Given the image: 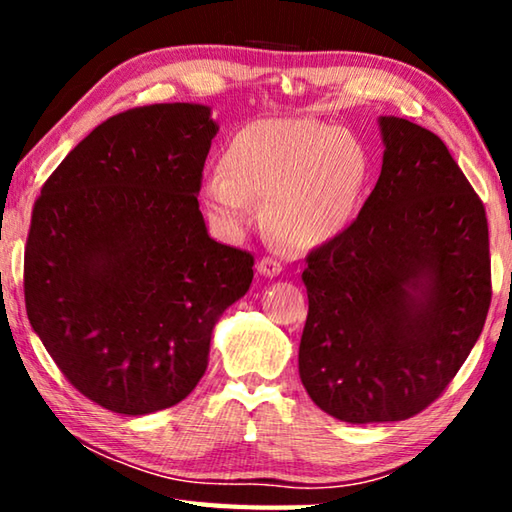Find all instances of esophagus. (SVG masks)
<instances>
[{
  "mask_svg": "<svg viewBox=\"0 0 512 512\" xmlns=\"http://www.w3.org/2000/svg\"><path fill=\"white\" fill-rule=\"evenodd\" d=\"M257 271L262 273V275H266V277H275V275L282 273V264L277 262V259H273V257H262L257 262Z\"/></svg>",
  "mask_w": 512,
  "mask_h": 512,
  "instance_id": "1",
  "label": "esophagus"
}]
</instances>
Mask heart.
Returning <instances> with one entry per match:
<instances>
[{
  "label": "heart",
  "mask_w": 512,
  "mask_h": 512,
  "mask_svg": "<svg viewBox=\"0 0 512 512\" xmlns=\"http://www.w3.org/2000/svg\"><path fill=\"white\" fill-rule=\"evenodd\" d=\"M366 180L368 155L350 133L314 119H266L232 137L205 198L230 230L253 221V198H264L273 237L314 248L348 228Z\"/></svg>",
  "instance_id": "heart-1"
}]
</instances>
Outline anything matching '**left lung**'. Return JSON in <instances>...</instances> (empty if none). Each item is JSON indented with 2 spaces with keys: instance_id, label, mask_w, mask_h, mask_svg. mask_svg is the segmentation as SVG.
<instances>
[{
  "instance_id": "1",
  "label": "left lung",
  "mask_w": 512,
  "mask_h": 512,
  "mask_svg": "<svg viewBox=\"0 0 512 512\" xmlns=\"http://www.w3.org/2000/svg\"><path fill=\"white\" fill-rule=\"evenodd\" d=\"M384 164L339 237L305 257L302 386L343 422L427 409L479 339L492 300L488 219L445 142L381 117Z\"/></svg>"
}]
</instances>
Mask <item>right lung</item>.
Instances as JSON below:
<instances>
[{"label":"right lung","mask_w":512,"mask_h":512,"mask_svg":"<svg viewBox=\"0 0 512 512\" xmlns=\"http://www.w3.org/2000/svg\"><path fill=\"white\" fill-rule=\"evenodd\" d=\"M210 108L151 103L108 117L33 203L24 248L31 327L76 391L144 415L194 391L216 318L255 257L207 235L198 210Z\"/></svg>","instance_id":"right-lung-1"}]
</instances>
